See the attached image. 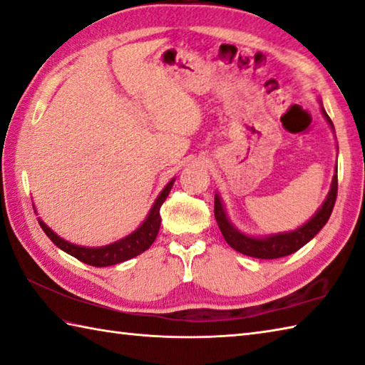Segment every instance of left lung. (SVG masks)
I'll return each instance as SVG.
<instances>
[{
  "mask_svg": "<svg viewBox=\"0 0 365 365\" xmlns=\"http://www.w3.org/2000/svg\"><path fill=\"white\" fill-rule=\"evenodd\" d=\"M322 113H324L327 122L331 123V127L334 128V123L331 118L327 115V113L324 111V108H322ZM336 190H339V180H336V175H334L331 192H329L324 203H322L318 212H316L310 221L294 232L278 233V235H270L267 238L247 237L245 233L238 232L235 227L229 222V219H227L224 206L221 203L219 195H215V217L217 221L219 229H221L222 235L225 238V242L229 243V246H232L235 251L245 254V256H251L256 259H278V257L289 256V254L299 251L302 246H305L316 235V233L326 225L329 217L332 215L334 205L336 200Z\"/></svg>",
  "mask_w": 365,
  "mask_h": 365,
  "instance_id": "1",
  "label": "left lung"
}]
</instances>
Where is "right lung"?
Returning a JSON list of instances; mask_svg holds the SVG:
<instances>
[{
	"mask_svg": "<svg viewBox=\"0 0 365 365\" xmlns=\"http://www.w3.org/2000/svg\"><path fill=\"white\" fill-rule=\"evenodd\" d=\"M173 182L175 180H171L167 185H165V189L160 192V195L157 197L154 206L150 208V212L148 215L146 221H144L133 233H130L128 237L122 238L113 245H108L103 247L76 246L73 243L65 242L63 238H60L57 233H53L43 221H39V225L41 229L44 230L46 235L52 240L53 245H57L60 250H63L65 252L71 254L73 257L81 260V262H84L87 265H93V267H108V265L120 264L123 260L136 257L138 254L149 250L150 245L154 243L162 222L160 206L165 202V198L168 197Z\"/></svg>",
	"mask_w": 365,
	"mask_h": 365,
	"instance_id": "obj_1",
	"label": "right lung"
}]
</instances>
